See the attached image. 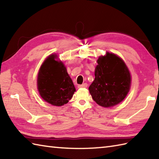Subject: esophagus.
I'll use <instances>...</instances> for the list:
<instances>
[{
  "mask_svg": "<svg viewBox=\"0 0 159 159\" xmlns=\"http://www.w3.org/2000/svg\"><path fill=\"white\" fill-rule=\"evenodd\" d=\"M87 87V83H83V84H82V85H78V87H79V88H86Z\"/></svg>",
  "mask_w": 159,
  "mask_h": 159,
  "instance_id": "esophagus-1",
  "label": "esophagus"
}]
</instances>
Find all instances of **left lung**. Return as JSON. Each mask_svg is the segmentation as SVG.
I'll use <instances>...</instances> for the list:
<instances>
[{
	"label": "left lung",
	"instance_id": "obj_1",
	"mask_svg": "<svg viewBox=\"0 0 159 159\" xmlns=\"http://www.w3.org/2000/svg\"><path fill=\"white\" fill-rule=\"evenodd\" d=\"M95 79L89 87L93 100L103 107L119 104L129 92L131 76L124 61L113 53L107 52L97 60Z\"/></svg>",
	"mask_w": 159,
	"mask_h": 159
}]
</instances>
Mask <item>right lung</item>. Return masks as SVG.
<instances>
[{"mask_svg": "<svg viewBox=\"0 0 159 159\" xmlns=\"http://www.w3.org/2000/svg\"><path fill=\"white\" fill-rule=\"evenodd\" d=\"M51 55L43 63L38 75V89L46 102L60 107L69 102L76 91L65 66Z\"/></svg>", "mask_w": 159, "mask_h": 159, "instance_id": "right-lung-1", "label": "right lung"}]
</instances>
